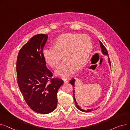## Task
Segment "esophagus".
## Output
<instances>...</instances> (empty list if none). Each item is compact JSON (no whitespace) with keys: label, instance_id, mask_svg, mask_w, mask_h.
<instances>
[{"label":"esophagus","instance_id":"34e87169","mask_svg":"<svg viewBox=\"0 0 130 130\" xmlns=\"http://www.w3.org/2000/svg\"><path fill=\"white\" fill-rule=\"evenodd\" d=\"M63 80H64V83H65V84L68 83V82H69V79H67V78H64Z\"/></svg>","mask_w":130,"mask_h":130}]
</instances>
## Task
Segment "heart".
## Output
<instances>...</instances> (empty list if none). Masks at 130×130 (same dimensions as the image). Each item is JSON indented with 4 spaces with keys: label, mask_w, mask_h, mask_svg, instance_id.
Wrapping results in <instances>:
<instances>
[{
    "label": "heart",
    "mask_w": 130,
    "mask_h": 130,
    "mask_svg": "<svg viewBox=\"0 0 130 130\" xmlns=\"http://www.w3.org/2000/svg\"><path fill=\"white\" fill-rule=\"evenodd\" d=\"M92 43L86 34L67 33L59 36L54 42V47L47 48L43 52L46 63L56 67L63 54L64 60L55 71L57 76L67 78L76 69L82 68L92 50Z\"/></svg>",
    "instance_id": "b5f03b06"
}]
</instances>
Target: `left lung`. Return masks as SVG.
<instances>
[{"mask_svg": "<svg viewBox=\"0 0 130 130\" xmlns=\"http://www.w3.org/2000/svg\"><path fill=\"white\" fill-rule=\"evenodd\" d=\"M100 45H101V49H102V53H103V54L104 55H108V52H107V51L106 50V48H105V47L104 46V45L102 44V43L101 42V41H100ZM109 63H110V66H111V61L110 60V59H109ZM70 83L71 85H72L73 86V97H74V101H75V104L76 105V107H77V108H78L79 110L81 111H83V112H91L92 111H94V110H96V108H95L94 110H93V109H87V110H82V109H81L80 108H79V106L77 105V102L76 101V100H75V91H74V83H75V79L74 78H73L72 79H71L70 82Z\"/></svg>", "mask_w": 130, "mask_h": 130, "instance_id": "left-lung-1", "label": "left lung"}]
</instances>
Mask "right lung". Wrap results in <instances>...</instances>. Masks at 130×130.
I'll return each mask as SVG.
<instances>
[{
    "label": "right lung",
    "mask_w": 130,
    "mask_h": 130,
    "mask_svg": "<svg viewBox=\"0 0 130 130\" xmlns=\"http://www.w3.org/2000/svg\"><path fill=\"white\" fill-rule=\"evenodd\" d=\"M46 34L32 37L19 50L16 63L17 83L27 104L40 114L52 112L57 105V93L64 81L52 77L47 69L43 50Z\"/></svg>",
    "instance_id": "1"
}]
</instances>
